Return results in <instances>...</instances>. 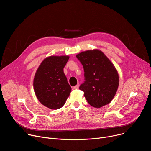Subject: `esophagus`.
Wrapping results in <instances>:
<instances>
[{
    "instance_id": "34e87169",
    "label": "esophagus",
    "mask_w": 151,
    "mask_h": 151,
    "mask_svg": "<svg viewBox=\"0 0 151 151\" xmlns=\"http://www.w3.org/2000/svg\"><path fill=\"white\" fill-rule=\"evenodd\" d=\"M79 84H78V85H75V87H73V89L74 90H78V88H79Z\"/></svg>"
}]
</instances>
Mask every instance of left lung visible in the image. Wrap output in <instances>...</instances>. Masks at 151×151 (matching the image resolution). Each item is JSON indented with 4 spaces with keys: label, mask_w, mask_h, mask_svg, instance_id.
Segmentation results:
<instances>
[{
    "label": "left lung",
    "mask_w": 151,
    "mask_h": 151,
    "mask_svg": "<svg viewBox=\"0 0 151 151\" xmlns=\"http://www.w3.org/2000/svg\"><path fill=\"white\" fill-rule=\"evenodd\" d=\"M76 57L83 68L85 81L79 90L86 100L96 108L109 104L119 85L118 73L112 63L98 50L82 52Z\"/></svg>",
    "instance_id": "1"
}]
</instances>
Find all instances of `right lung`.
Masks as SVG:
<instances>
[{"instance_id":"right-lung-1","label":"right lung","mask_w":151,"mask_h":151,"mask_svg":"<svg viewBox=\"0 0 151 151\" xmlns=\"http://www.w3.org/2000/svg\"><path fill=\"white\" fill-rule=\"evenodd\" d=\"M69 58L68 55L47 57L35 73V94L43 105L51 109L61 108L71 92V87L63 72Z\"/></svg>"}]
</instances>
